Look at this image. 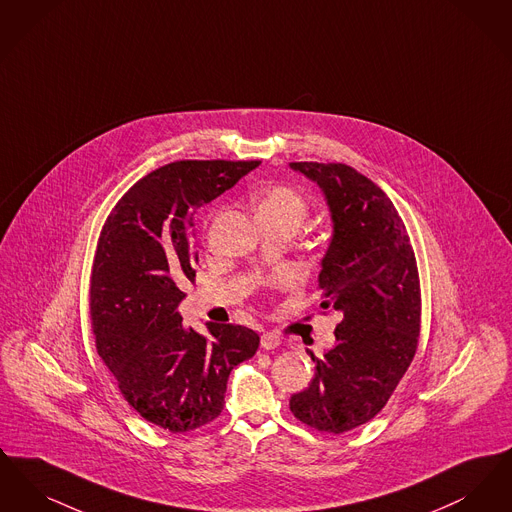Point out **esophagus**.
Here are the masks:
<instances>
[{"mask_svg": "<svg viewBox=\"0 0 512 512\" xmlns=\"http://www.w3.org/2000/svg\"><path fill=\"white\" fill-rule=\"evenodd\" d=\"M282 343V338L276 332H265L261 336V347L263 349H276Z\"/></svg>", "mask_w": 512, "mask_h": 512, "instance_id": "34e87169", "label": "esophagus"}]
</instances>
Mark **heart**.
I'll list each match as a JSON object with an SVG mask.
<instances>
[{"label": "heart", "mask_w": 512, "mask_h": 512, "mask_svg": "<svg viewBox=\"0 0 512 512\" xmlns=\"http://www.w3.org/2000/svg\"><path fill=\"white\" fill-rule=\"evenodd\" d=\"M255 209L259 219L290 220L297 226L309 213V201L292 186L276 184L259 194Z\"/></svg>", "instance_id": "b5f03b06"}]
</instances>
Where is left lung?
<instances>
[{
    "label": "left lung",
    "instance_id": "1",
    "mask_svg": "<svg viewBox=\"0 0 512 512\" xmlns=\"http://www.w3.org/2000/svg\"><path fill=\"white\" fill-rule=\"evenodd\" d=\"M328 199L334 238L322 261L320 309L340 311L336 343L311 386L290 399L297 420L326 434L380 413L411 366L420 336V278L405 222L365 174L343 163H292Z\"/></svg>",
    "mask_w": 512,
    "mask_h": 512
}]
</instances>
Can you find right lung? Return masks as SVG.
Returning a JSON list of instances; mask_svg holds the SVG:
<instances>
[{
    "instance_id": "obj_1",
    "label": "right lung",
    "mask_w": 512,
    "mask_h": 512,
    "mask_svg": "<svg viewBox=\"0 0 512 512\" xmlns=\"http://www.w3.org/2000/svg\"><path fill=\"white\" fill-rule=\"evenodd\" d=\"M259 163H169L122 195L99 234L90 276L98 355L128 405L171 434L213 422L232 368L259 349V336L245 326L211 322V338H203L176 311L199 259L190 238L194 207Z\"/></svg>"
}]
</instances>
